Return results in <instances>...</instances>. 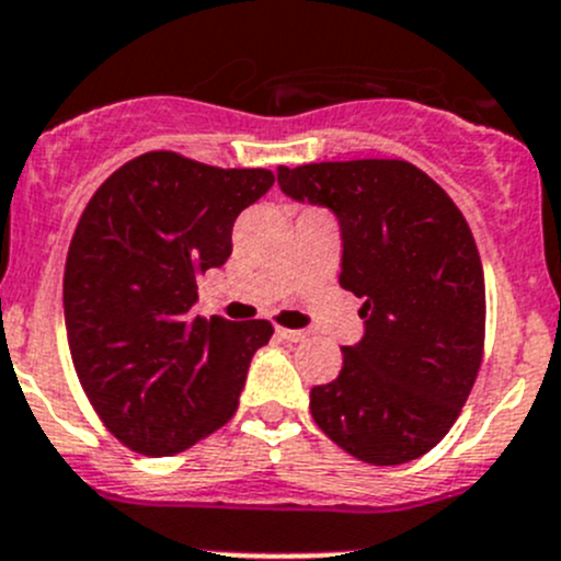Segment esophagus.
<instances>
[{"instance_id": "34e87169", "label": "esophagus", "mask_w": 561, "mask_h": 561, "mask_svg": "<svg viewBox=\"0 0 561 561\" xmlns=\"http://www.w3.org/2000/svg\"><path fill=\"white\" fill-rule=\"evenodd\" d=\"M278 337H283V341H288V343H299V341H305V332L302 330H286V327H278Z\"/></svg>"}]
</instances>
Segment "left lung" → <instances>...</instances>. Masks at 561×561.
<instances>
[{
  "mask_svg": "<svg viewBox=\"0 0 561 561\" xmlns=\"http://www.w3.org/2000/svg\"><path fill=\"white\" fill-rule=\"evenodd\" d=\"M278 185L335 215L341 286L363 297V337L343 346L337 379L310 390L316 425L374 467L425 456L482 363L485 278L467 218L407 160L280 165Z\"/></svg>",
  "mask_w": 561,
  "mask_h": 561,
  "instance_id": "left-lung-1",
  "label": "left lung"
}]
</instances>
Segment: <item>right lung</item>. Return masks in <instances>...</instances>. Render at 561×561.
<instances>
[{"instance_id":"obj_1","label":"right lung","mask_w":561,"mask_h":561,"mask_svg":"<svg viewBox=\"0 0 561 561\" xmlns=\"http://www.w3.org/2000/svg\"><path fill=\"white\" fill-rule=\"evenodd\" d=\"M267 169L176 152L127 160L94 191L65 264L70 357L105 428L141 456H174L234 417L264 319L191 316L198 275L231 256L237 215Z\"/></svg>"}]
</instances>
